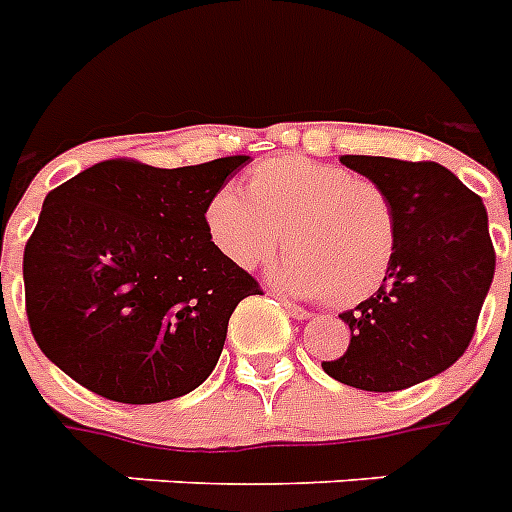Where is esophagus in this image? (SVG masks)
<instances>
[{"label": "esophagus", "instance_id": "esophagus-1", "mask_svg": "<svg viewBox=\"0 0 512 512\" xmlns=\"http://www.w3.org/2000/svg\"><path fill=\"white\" fill-rule=\"evenodd\" d=\"M281 305H284V307H286V313L292 315V318H297V321H307V318H310V310H305V307L294 305V302H289V299H284Z\"/></svg>", "mask_w": 512, "mask_h": 512}]
</instances>
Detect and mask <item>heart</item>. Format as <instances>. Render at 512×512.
<instances>
[{"instance_id":"heart-1","label":"heart","mask_w":512,"mask_h":512,"mask_svg":"<svg viewBox=\"0 0 512 512\" xmlns=\"http://www.w3.org/2000/svg\"><path fill=\"white\" fill-rule=\"evenodd\" d=\"M220 255L244 270L289 249L276 284L297 297L355 305L376 292L397 247V220L371 178L307 157H270L249 170L244 194L218 191L205 213Z\"/></svg>"}]
</instances>
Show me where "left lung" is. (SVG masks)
Here are the masks:
<instances>
[{
  "instance_id": "8db88e82",
  "label": "left lung",
  "mask_w": 512,
  "mask_h": 512,
  "mask_svg": "<svg viewBox=\"0 0 512 512\" xmlns=\"http://www.w3.org/2000/svg\"><path fill=\"white\" fill-rule=\"evenodd\" d=\"M342 165L386 191L397 247L378 292L339 315L350 347L323 371L365 392H400L447 371L471 344L494 278L486 207L439 162L344 155Z\"/></svg>"
}]
</instances>
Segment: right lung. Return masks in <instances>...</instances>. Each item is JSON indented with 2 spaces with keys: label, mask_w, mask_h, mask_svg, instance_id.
Listing matches in <instances>:
<instances>
[{
  "label": "right lung",
  "mask_w": 512,
  "mask_h": 512,
  "mask_svg": "<svg viewBox=\"0 0 512 512\" xmlns=\"http://www.w3.org/2000/svg\"><path fill=\"white\" fill-rule=\"evenodd\" d=\"M249 162L152 168L115 157L44 199L23 255L41 352L89 392L152 405L197 389L260 284L207 234L210 199Z\"/></svg>",
  "instance_id": "obj_1"
}]
</instances>
